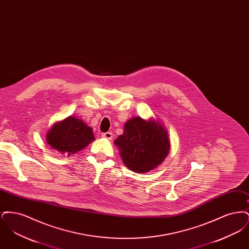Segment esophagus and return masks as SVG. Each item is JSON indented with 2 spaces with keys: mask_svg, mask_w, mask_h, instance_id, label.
<instances>
[{
  "mask_svg": "<svg viewBox=\"0 0 249 249\" xmlns=\"http://www.w3.org/2000/svg\"><path fill=\"white\" fill-rule=\"evenodd\" d=\"M102 137H103V138H106L107 140H111V139H112V137H113V133H112V132H110V131L104 132V133L102 134Z\"/></svg>",
  "mask_w": 249,
  "mask_h": 249,
  "instance_id": "obj_1",
  "label": "esophagus"
}]
</instances>
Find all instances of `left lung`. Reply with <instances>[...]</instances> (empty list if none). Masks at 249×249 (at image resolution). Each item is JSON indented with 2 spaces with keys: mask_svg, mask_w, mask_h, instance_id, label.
I'll return each instance as SVG.
<instances>
[{
  "mask_svg": "<svg viewBox=\"0 0 249 249\" xmlns=\"http://www.w3.org/2000/svg\"><path fill=\"white\" fill-rule=\"evenodd\" d=\"M123 163L130 171L147 173L162 163L170 151L168 131L159 120L134 117L125 125L123 134L114 141Z\"/></svg>",
  "mask_w": 249,
  "mask_h": 249,
  "instance_id": "1",
  "label": "left lung"
}]
</instances>
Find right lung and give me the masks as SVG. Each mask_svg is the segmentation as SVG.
I'll use <instances>...</instances> for the list:
<instances>
[{
  "instance_id": "add662e5",
  "label": "right lung",
  "mask_w": 249,
  "mask_h": 249,
  "mask_svg": "<svg viewBox=\"0 0 249 249\" xmlns=\"http://www.w3.org/2000/svg\"><path fill=\"white\" fill-rule=\"evenodd\" d=\"M94 140L92 128L75 116L56 122L47 133L48 144L67 157L81 151Z\"/></svg>"
}]
</instances>
